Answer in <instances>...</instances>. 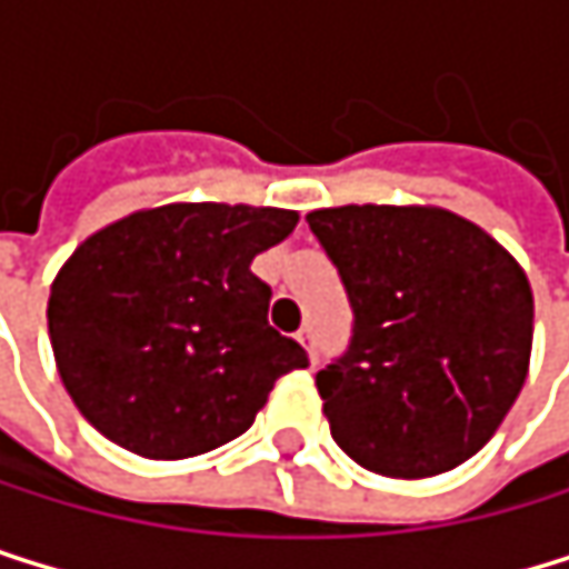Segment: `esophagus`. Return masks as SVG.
Segmentation results:
<instances>
[{
    "label": "esophagus",
    "instance_id": "34e87169",
    "mask_svg": "<svg viewBox=\"0 0 569 569\" xmlns=\"http://www.w3.org/2000/svg\"><path fill=\"white\" fill-rule=\"evenodd\" d=\"M297 341L310 351V358H317V351H313V348H317V335H313V327H310V323L300 327V331H297Z\"/></svg>",
    "mask_w": 569,
    "mask_h": 569
}]
</instances>
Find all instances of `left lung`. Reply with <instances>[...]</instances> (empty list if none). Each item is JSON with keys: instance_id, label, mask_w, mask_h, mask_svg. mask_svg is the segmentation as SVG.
I'll use <instances>...</instances> for the list:
<instances>
[{"instance_id": "1", "label": "left lung", "mask_w": 569, "mask_h": 569, "mask_svg": "<svg viewBox=\"0 0 569 569\" xmlns=\"http://www.w3.org/2000/svg\"><path fill=\"white\" fill-rule=\"evenodd\" d=\"M351 307L348 348L317 371L335 443L386 478L478 453L529 368L532 293L516 259L440 208L307 214Z\"/></svg>"}]
</instances>
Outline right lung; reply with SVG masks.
Wrapping results in <instances>:
<instances>
[{
	"instance_id": "obj_1",
	"label": "right lung",
	"mask_w": 569,
	"mask_h": 569,
	"mask_svg": "<svg viewBox=\"0 0 569 569\" xmlns=\"http://www.w3.org/2000/svg\"><path fill=\"white\" fill-rule=\"evenodd\" d=\"M297 228L293 211L167 204L101 228L50 290V345L81 417L152 457L242 437L307 351L269 323L252 259Z\"/></svg>"
}]
</instances>
